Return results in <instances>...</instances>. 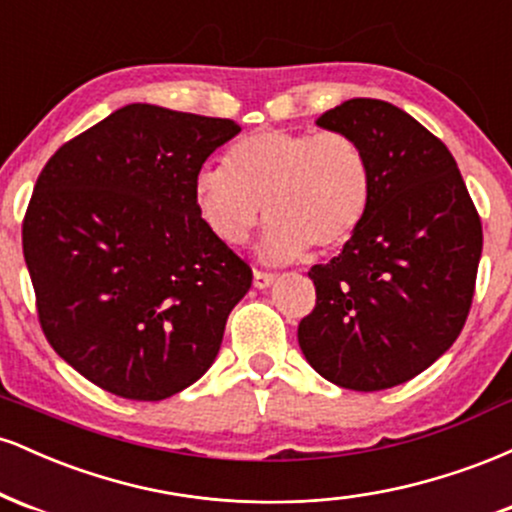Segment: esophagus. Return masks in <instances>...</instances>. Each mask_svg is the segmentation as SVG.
Masks as SVG:
<instances>
[{
    "instance_id": "esophagus-1",
    "label": "esophagus",
    "mask_w": 512,
    "mask_h": 512,
    "mask_svg": "<svg viewBox=\"0 0 512 512\" xmlns=\"http://www.w3.org/2000/svg\"><path fill=\"white\" fill-rule=\"evenodd\" d=\"M274 279L276 276L274 274H269V272H260V269H255V274H252V286H255V289H269V286L274 284Z\"/></svg>"
}]
</instances>
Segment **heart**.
Wrapping results in <instances>:
<instances>
[{
  "instance_id": "obj_1",
  "label": "heart",
  "mask_w": 512,
  "mask_h": 512,
  "mask_svg": "<svg viewBox=\"0 0 512 512\" xmlns=\"http://www.w3.org/2000/svg\"><path fill=\"white\" fill-rule=\"evenodd\" d=\"M373 192L363 146L344 132L260 129L228 149L226 166L204 163L192 180L199 219L214 238L240 245L262 216L260 252L291 262L310 245L342 248L361 228Z\"/></svg>"
}]
</instances>
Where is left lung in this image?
<instances>
[{"label":"left lung","instance_id":"left-lung-1","mask_svg":"<svg viewBox=\"0 0 512 512\" xmlns=\"http://www.w3.org/2000/svg\"><path fill=\"white\" fill-rule=\"evenodd\" d=\"M366 151L373 192L361 228L315 264L305 361L330 383L387 390L460 337L481 257V221L448 146L397 105L351 98L317 117Z\"/></svg>","mask_w":512,"mask_h":512}]
</instances>
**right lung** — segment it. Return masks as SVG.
<instances>
[{
	"mask_svg": "<svg viewBox=\"0 0 512 512\" xmlns=\"http://www.w3.org/2000/svg\"><path fill=\"white\" fill-rule=\"evenodd\" d=\"M240 127L132 103L55 151L23 219L40 327L86 380L158 402L197 383L252 284L192 180Z\"/></svg>",
	"mask_w": 512,
	"mask_h": 512,
	"instance_id": "add662e5",
	"label": "right lung"
}]
</instances>
